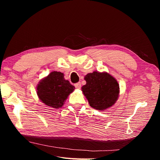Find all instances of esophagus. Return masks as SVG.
I'll use <instances>...</instances> for the list:
<instances>
[{
    "mask_svg": "<svg viewBox=\"0 0 160 160\" xmlns=\"http://www.w3.org/2000/svg\"><path fill=\"white\" fill-rule=\"evenodd\" d=\"M75 87L76 89H79L81 88V84L80 82H79V83H75Z\"/></svg>",
    "mask_w": 160,
    "mask_h": 160,
    "instance_id": "esophagus-1",
    "label": "esophagus"
}]
</instances>
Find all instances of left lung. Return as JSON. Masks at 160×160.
Wrapping results in <instances>:
<instances>
[{"label": "left lung", "mask_w": 160, "mask_h": 160, "mask_svg": "<svg viewBox=\"0 0 160 160\" xmlns=\"http://www.w3.org/2000/svg\"><path fill=\"white\" fill-rule=\"evenodd\" d=\"M86 84L81 88L91 107L103 111L113 105L118 100L119 86L107 72L94 71L85 77Z\"/></svg>", "instance_id": "8db88e82"}]
</instances>
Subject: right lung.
Segmentation results:
<instances>
[{"instance_id":"add662e5","label":"right lung","mask_w":160,"mask_h":160,"mask_svg":"<svg viewBox=\"0 0 160 160\" xmlns=\"http://www.w3.org/2000/svg\"><path fill=\"white\" fill-rule=\"evenodd\" d=\"M74 89L75 87L65 79L62 72L52 71L38 83L37 93L43 103L57 109L63 105L67 97Z\"/></svg>"}]
</instances>
